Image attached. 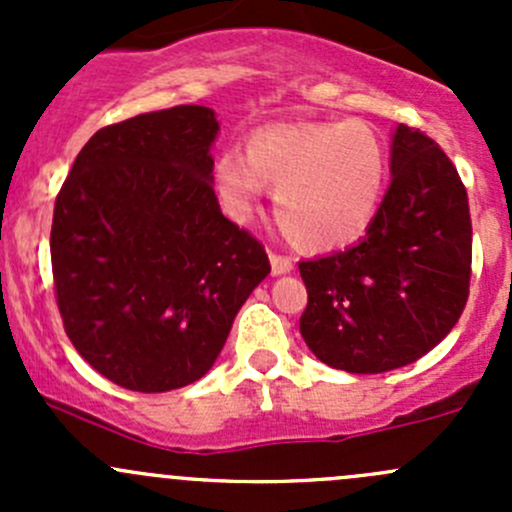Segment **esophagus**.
<instances>
[{
	"label": "esophagus",
	"mask_w": 512,
	"mask_h": 512,
	"mask_svg": "<svg viewBox=\"0 0 512 512\" xmlns=\"http://www.w3.org/2000/svg\"><path fill=\"white\" fill-rule=\"evenodd\" d=\"M270 265H272V275L275 277L287 275V272L294 270V262L289 260V257H282V255H270Z\"/></svg>",
	"instance_id": "esophagus-1"
}]
</instances>
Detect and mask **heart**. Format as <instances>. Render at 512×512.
Returning a JSON list of instances; mask_svg holds the SVG:
<instances>
[{
    "mask_svg": "<svg viewBox=\"0 0 512 512\" xmlns=\"http://www.w3.org/2000/svg\"><path fill=\"white\" fill-rule=\"evenodd\" d=\"M386 175V146L369 123H289L252 133L245 158L223 153L213 165V188L235 220H250L265 188H272V208L287 240L327 252L354 242L371 225Z\"/></svg>",
    "mask_w": 512,
    "mask_h": 512,
    "instance_id": "obj_1",
    "label": "heart"
}]
</instances>
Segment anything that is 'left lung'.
Segmentation results:
<instances>
[{
	"label": "left lung",
	"mask_w": 512,
	"mask_h": 512,
	"mask_svg": "<svg viewBox=\"0 0 512 512\" xmlns=\"http://www.w3.org/2000/svg\"><path fill=\"white\" fill-rule=\"evenodd\" d=\"M391 185L359 242L299 262V332L319 361L381 374L431 352L471 285V213L456 165L418 128L391 136Z\"/></svg>",
	"instance_id": "1"
}]
</instances>
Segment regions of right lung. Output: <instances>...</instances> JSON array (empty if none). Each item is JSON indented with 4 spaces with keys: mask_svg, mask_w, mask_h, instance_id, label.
<instances>
[{
    "mask_svg": "<svg viewBox=\"0 0 512 512\" xmlns=\"http://www.w3.org/2000/svg\"><path fill=\"white\" fill-rule=\"evenodd\" d=\"M208 106H173L101 128L61 185L51 270L76 352L143 394L210 371L267 252L220 213Z\"/></svg>",
    "mask_w": 512,
    "mask_h": 512,
    "instance_id": "obj_1",
    "label": "right lung"
}]
</instances>
